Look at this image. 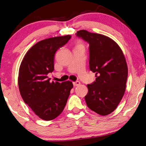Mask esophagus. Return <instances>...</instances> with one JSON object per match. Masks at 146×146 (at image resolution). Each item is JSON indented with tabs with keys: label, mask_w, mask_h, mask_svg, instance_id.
Returning <instances> with one entry per match:
<instances>
[{
	"label": "esophagus",
	"mask_w": 146,
	"mask_h": 146,
	"mask_svg": "<svg viewBox=\"0 0 146 146\" xmlns=\"http://www.w3.org/2000/svg\"><path fill=\"white\" fill-rule=\"evenodd\" d=\"M79 85H80V82L79 81H76V82H73V86H78Z\"/></svg>",
	"instance_id": "1"
}]
</instances>
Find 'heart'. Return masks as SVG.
<instances>
[{"instance_id": "b5f03b06", "label": "heart", "mask_w": 146, "mask_h": 146, "mask_svg": "<svg viewBox=\"0 0 146 146\" xmlns=\"http://www.w3.org/2000/svg\"><path fill=\"white\" fill-rule=\"evenodd\" d=\"M78 46H81V45H80V44H78Z\"/></svg>"}]
</instances>
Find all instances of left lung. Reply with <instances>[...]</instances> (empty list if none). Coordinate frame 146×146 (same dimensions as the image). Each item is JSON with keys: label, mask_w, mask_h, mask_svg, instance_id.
Returning <instances> with one entry per match:
<instances>
[{"label": "left lung", "mask_w": 146, "mask_h": 146, "mask_svg": "<svg viewBox=\"0 0 146 146\" xmlns=\"http://www.w3.org/2000/svg\"><path fill=\"white\" fill-rule=\"evenodd\" d=\"M76 35L90 44V69L96 73V80L87 85L85 97L88 107L106 116L117 108L124 95L128 69L122 50L108 36L84 29Z\"/></svg>", "instance_id": "obj_1"}]
</instances>
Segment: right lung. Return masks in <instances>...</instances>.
<instances>
[{
    "label": "right lung",
    "instance_id": "1",
    "mask_svg": "<svg viewBox=\"0 0 146 146\" xmlns=\"http://www.w3.org/2000/svg\"><path fill=\"white\" fill-rule=\"evenodd\" d=\"M70 35L44 39L27 51L19 68L18 84L24 102L41 119H55L63 111L72 82H50L56 51L68 42Z\"/></svg>",
    "mask_w": 146,
    "mask_h": 146
}]
</instances>
